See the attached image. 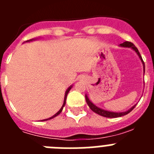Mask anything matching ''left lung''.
Here are the masks:
<instances>
[{
  "label": "left lung",
  "instance_id": "1",
  "mask_svg": "<svg viewBox=\"0 0 154 154\" xmlns=\"http://www.w3.org/2000/svg\"><path fill=\"white\" fill-rule=\"evenodd\" d=\"M120 46H122V47L131 48H133V49L137 53L138 56L140 57V60L142 61V63H143V65L144 72H145V65H144V62L143 61L142 57H141L140 54V52H139L138 49H137V48L136 47V46L134 45L133 43H132V42H123V44H120ZM85 100H86V103H87V104H88V106H89V108H90L93 111V112H95L96 113L99 114V115L102 116H104V117H108V118H116V117H120V116H123L126 115V114H128L129 112H131L132 110L134 109V107L136 106H134L132 107L130 109H129L128 111H126V112H109V111H106V110H104V109H102L99 108V107H97L96 106H95V105H94L93 103H92V102L89 100V98H88V96H85Z\"/></svg>",
  "mask_w": 154,
  "mask_h": 154
}]
</instances>
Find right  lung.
<instances>
[{"mask_svg": "<svg viewBox=\"0 0 154 154\" xmlns=\"http://www.w3.org/2000/svg\"><path fill=\"white\" fill-rule=\"evenodd\" d=\"M72 89V86H70L69 88V89H67V90H66V92H65V98H64V103H63V105H62V108L60 109V110H59V111H58V112H57V113H55V115L53 116H51V117H50V118H48V119H44V121L45 120H48V119H52V118H54V117H55V116H57L58 115H59V114L61 113V112H62V109H63V107L65 106V103H66V98H67V95H68V93H69V91H70V89Z\"/></svg>", "mask_w": 154, "mask_h": 154, "instance_id": "add662e5", "label": "right lung"}]
</instances>
